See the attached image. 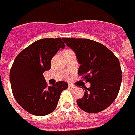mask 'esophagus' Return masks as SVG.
<instances>
[{
  "label": "esophagus",
  "instance_id": "esophagus-1",
  "mask_svg": "<svg viewBox=\"0 0 135 135\" xmlns=\"http://www.w3.org/2000/svg\"><path fill=\"white\" fill-rule=\"evenodd\" d=\"M74 87L73 85H68V88H70V89H71V88H73Z\"/></svg>",
  "mask_w": 135,
  "mask_h": 135
}]
</instances>
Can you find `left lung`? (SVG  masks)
<instances>
[{
    "mask_svg": "<svg viewBox=\"0 0 135 135\" xmlns=\"http://www.w3.org/2000/svg\"><path fill=\"white\" fill-rule=\"evenodd\" d=\"M64 42L75 52L79 75H83L90 87L85 88L83 98L77 100L81 110L96 113L105 110L116 99L122 83L118 58L105 45L83 38L63 37ZM84 90V89H83Z\"/></svg>",
    "mask_w": 135,
    "mask_h": 135,
    "instance_id": "obj_1",
    "label": "left lung"
}]
</instances>
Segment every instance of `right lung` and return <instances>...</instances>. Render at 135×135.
I'll return each mask as SVG.
<instances>
[{
  "instance_id": "obj_1",
  "label": "right lung",
  "mask_w": 135,
  "mask_h": 135,
  "mask_svg": "<svg viewBox=\"0 0 135 135\" xmlns=\"http://www.w3.org/2000/svg\"><path fill=\"white\" fill-rule=\"evenodd\" d=\"M60 48L61 38H43L23 50L14 60L10 71V82L16 100L27 112L44 116L53 112L60 94L68 83L57 82L47 86L43 73L51 68V60Z\"/></svg>"
}]
</instances>
